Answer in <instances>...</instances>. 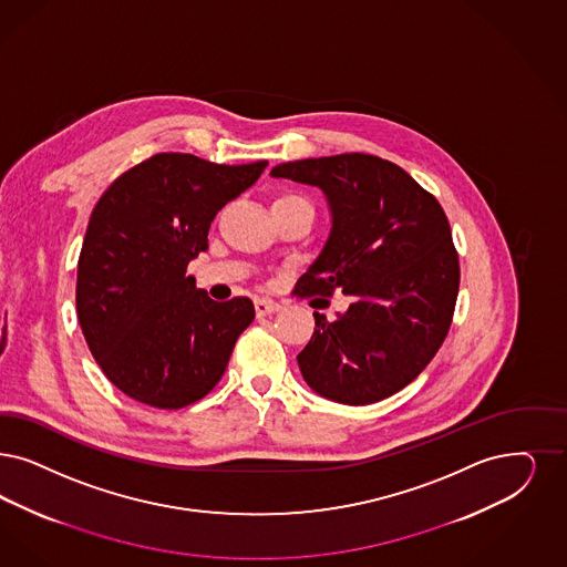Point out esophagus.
Here are the masks:
<instances>
[{
  "mask_svg": "<svg viewBox=\"0 0 567 567\" xmlns=\"http://www.w3.org/2000/svg\"><path fill=\"white\" fill-rule=\"evenodd\" d=\"M254 309H256V315L258 317H265V315H274L281 309L277 302L274 300H267V298H258L256 302H254Z\"/></svg>",
  "mask_w": 567,
  "mask_h": 567,
  "instance_id": "obj_1",
  "label": "esophagus"
}]
</instances>
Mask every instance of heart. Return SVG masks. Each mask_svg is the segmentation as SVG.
<instances>
[{
	"instance_id": "b5f03b06",
	"label": "heart",
	"mask_w": 567,
	"mask_h": 567,
	"mask_svg": "<svg viewBox=\"0 0 567 567\" xmlns=\"http://www.w3.org/2000/svg\"><path fill=\"white\" fill-rule=\"evenodd\" d=\"M281 202H300V197H296V195H284V197H279L275 204H281ZM305 202V199H302Z\"/></svg>"
}]
</instances>
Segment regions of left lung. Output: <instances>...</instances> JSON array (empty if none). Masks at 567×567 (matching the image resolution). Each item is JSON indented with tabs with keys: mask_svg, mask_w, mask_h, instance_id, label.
Instances as JSON below:
<instances>
[{
	"mask_svg": "<svg viewBox=\"0 0 567 567\" xmlns=\"http://www.w3.org/2000/svg\"><path fill=\"white\" fill-rule=\"evenodd\" d=\"M323 193L328 239L296 290L351 296L334 321L313 313L298 368L317 395L368 405L408 386L440 351L458 296V256L437 199L395 164L363 153L279 164Z\"/></svg>",
	"mask_w": 567,
	"mask_h": 567,
	"instance_id": "obj_1",
	"label": "left lung"
}]
</instances>
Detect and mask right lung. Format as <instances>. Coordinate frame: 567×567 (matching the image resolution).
<instances>
[{
    "mask_svg": "<svg viewBox=\"0 0 567 567\" xmlns=\"http://www.w3.org/2000/svg\"><path fill=\"white\" fill-rule=\"evenodd\" d=\"M267 164L157 153L99 199L78 262V319L90 353L127 398L178 410L225 374L252 323V300H212L187 265L208 250L216 212L250 189Z\"/></svg>",
    "mask_w": 567,
    "mask_h": 567,
    "instance_id": "1",
    "label": "right lung"
}]
</instances>
